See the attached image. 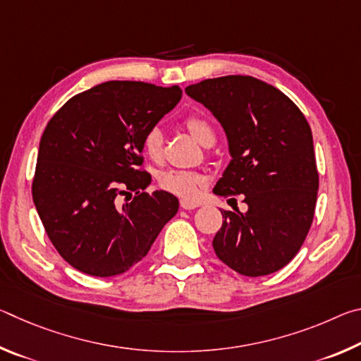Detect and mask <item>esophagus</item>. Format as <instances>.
Here are the masks:
<instances>
[{"instance_id": "1", "label": "esophagus", "mask_w": 361, "mask_h": 361, "mask_svg": "<svg viewBox=\"0 0 361 361\" xmlns=\"http://www.w3.org/2000/svg\"><path fill=\"white\" fill-rule=\"evenodd\" d=\"M180 205H181L183 210H194V209H197V207H199L197 202H189V200H181Z\"/></svg>"}]
</instances>
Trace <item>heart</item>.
<instances>
[{
	"mask_svg": "<svg viewBox=\"0 0 361 361\" xmlns=\"http://www.w3.org/2000/svg\"><path fill=\"white\" fill-rule=\"evenodd\" d=\"M185 126L191 132V135L202 146L209 148V146L215 143V130H213L210 122L202 118V116H189L185 121ZM142 148L145 156L151 159V161H161L164 156V135L159 127H151V129L145 132L142 138ZM157 181L159 186L166 189V191L186 200H191L199 194V189L204 186L205 178L202 175L195 172H186V170H167V172L159 175Z\"/></svg>",
	"mask_w": 361,
	"mask_h": 361,
	"instance_id": "heart-1",
	"label": "heart"
}]
</instances>
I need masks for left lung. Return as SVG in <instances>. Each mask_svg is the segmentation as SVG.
Listing matches in <instances>:
<instances>
[{"mask_svg": "<svg viewBox=\"0 0 361 361\" xmlns=\"http://www.w3.org/2000/svg\"><path fill=\"white\" fill-rule=\"evenodd\" d=\"M186 94L223 126L231 162L213 192L248 210H223L213 250L248 277L267 276L295 258L314 219L319 172L312 132L295 103L252 76H223L188 85Z\"/></svg>", "mask_w": 361, "mask_h": 361, "instance_id": "left-lung-1", "label": "left lung"}]
</instances>
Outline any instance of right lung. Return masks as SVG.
I'll return each mask as SVG.
<instances>
[{"label": "right lung", "mask_w": 361, "mask_h": 361, "mask_svg": "<svg viewBox=\"0 0 361 361\" xmlns=\"http://www.w3.org/2000/svg\"><path fill=\"white\" fill-rule=\"evenodd\" d=\"M180 99L178 85L108 81L71 97L47 122L33 202L52 245L78 271L94 277L129 271L178 212L173 194L145 192L151 175L140 167L145 132ZM130 192L134 199L121 206Z\"/></svg>", "instance_id": "right-lung-1"}]
</instances>
